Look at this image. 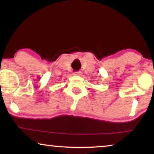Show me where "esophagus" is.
I'll use <instances>...</instances> for the list:
<instances>
[{"label":"esophagus","instance_id":"34e87169","mask_svg":"<svg viewBox=\"0 0 154 154\" xmlns=\"http://www.w3.org/2000/svg\"><path fill=\"white\" fill-rule=\"evenodd\" d=\"M73 75H82V73L81 72V71H79V72H75L74 73H73Z\"/></svg>","mask_w":154,"mask_h":154}]
</instances>
